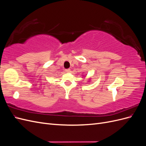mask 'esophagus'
Listing matches in <instances>:
<instances>
[{"instance_id":"obj_1","label":"esophagus","mask_w":146,"mask_h":146,"mask_svg":"<svg viewBox=\"0 0 146 146\" xmlns=\"http://www.w3.org/2000/svg\"><path fill=\"white\" fill-rule=\"evenodd\" d=\"M65 71H66V72H70V70L69 69H67L65 70Z\"/></svg>"}]
</instances>
